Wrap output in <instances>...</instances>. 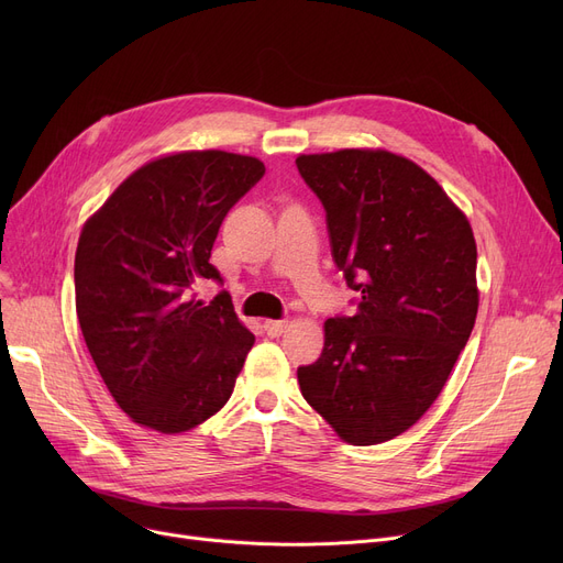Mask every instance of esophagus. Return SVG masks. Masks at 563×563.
<instances>
[{"mask_svg":"<svg viewBox=\"0 0 563 563\" xmlns=\"http://www.w3.org/2000/svg\"><path fill=\"white\" fill-rule=\"evenodd\" d=\"M287 331V321L285 319H266L264 321V333L269 338H280Z\"/></svg>","mask_w":563,"mask_h":563,"instance_id":"esophagus-1","label":"esophagus"}]
</instances>
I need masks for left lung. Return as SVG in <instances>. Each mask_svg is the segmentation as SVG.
Masks as SVG:
<instances>
[{
  "instance_id": "left-lung-1",
  "label": "left lung",
  "mask_w": 563,
  "mask_h": 563,
  "mask_svg": "<svg viewBox=\"0 0 563 563\" xmlns=\"http://www.w3.org/2000/svg\"><path fill=\"white\" fill-rule=\"evenodd\" d=\"M327 210L331 251L356 314L323 323L319 361L299 367L306 401L351 445L416 424L475 327L477 244L433 177L386 151L301 155Z\"/></svg>"
}]
</instances>
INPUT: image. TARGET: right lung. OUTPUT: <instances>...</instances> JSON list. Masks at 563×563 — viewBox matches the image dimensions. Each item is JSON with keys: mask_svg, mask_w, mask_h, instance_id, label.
<instances>
[{"mask_svg": "<svg viewBox=\"0 0 563 563\" xmlns=\"http://www.w3.org/2000/svg\"><path fill=\"white\" fill-rule=\"evenodd\" d=\"M264 175L255 157L177 153L134 170L86 221L75 253L84 342L115 404L147 429L183 433L230 399L253 333L210 264L232 205Z\"/></svg>", "mask_w": 563, "mask_h": 563, "instance_id": "obj_1", "label": "right lung"}]
</instances>
